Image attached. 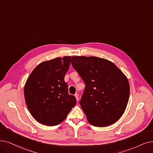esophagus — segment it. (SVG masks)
Segmentation results:
<instances>
[{
	"instance_id": "obj_1",
	"label": "esophagus",
	"mask_w": 153,
	"mask_h": 153,
	"mask_svg": "<svg viewBox=\"0 0 153 153\" xmlns=\"http://www.w3.org/2000/svg\"><path fill=\"white\" fill-rule=\"evenodd\" d=\"M75 97H76V100H78V94H75Z\"/></svg>"
}]
</instances>
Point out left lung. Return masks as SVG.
<instances>
[{"label": "left lung", "mask_w": 153, "mask_h": 153, "mask_svg": "<svg viewBox=\"0 0 153 153\" xmlns=\"http://www.w3.org/2000/svg\"><path fill=\"white\" fill-rule=\"evenodd\" d=\"M71 65L85 84L80 101L89 123L106 127L123 115L130 94L126 75L110 61L95 56H72Z\"/></svg>", "instance_id": "1"}]
</instances>
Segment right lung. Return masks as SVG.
I'll list each match as a JSON object with an SVG mask.
<instances>
[{
    "label": "right lung",
    "mask_w": 153,
    "mask_h": 153,
    "mask_svg": "<svg viewBox=\"0 0 153 153\" xmlns=\"http://www.w3.org/2000/svg\"><path fill=\"white\" fill-rule=\"evenodd\" d=\"M71 56L56 58L39 64L29 76L24 89L30 113L39 123L48 126L60 124L76 105L65 82Z\"/></svg>",
    "instance_id": "1"
}]
</instances>
